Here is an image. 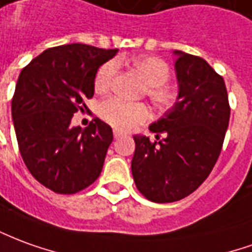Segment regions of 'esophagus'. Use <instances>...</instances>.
I'll return each mask as SVG.
<instances>
[{
    "instance_id": "obj_1",
    "label": "esophagus",
    "mask_w": 252,
    "mask_h": 252,
    "mask_svg": "<svg viewBox=\"0 0 252 252\" xmlns=\"http://www.w3.org/2000/svg\"><path fill=\"white\" fill-rule=\"evenodd\" d=\"M113 136H114V139H120V138H123V136H126V133H124V132L119 131V129H114Z\"/></svg>"
}]
</instances>
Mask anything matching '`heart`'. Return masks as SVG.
Instances as JSON below:
<instances>
[{
  "instance_id": "obj_1",
  "label": "heart",
  "mask_w": 252,
  "mask_h": 252,
  "mask_svg": "<svg viewBox=\"0 0 252 252\" xmlns=\"http://www.w3.org/2000/svg\"><path fill=\"white\" fill-rule=\"evenodd\" d=\"M133 65L149 84L147 95L158 109L169 108L175 101V94L165 83L169 80L170 69L163 60L150 56H142L133 60ZM117 72V61H109L96 72L95 89L106 90L112 84ZM99 114L103 120L119 129H133L149 119V109L143 103H132L120 98H109L102 102Z\"/></svg>"
}]
</instances>
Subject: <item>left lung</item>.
I'll list each match as a JSON object with an SVG mask.
<instances>
[{
	"mask_svg": "<svg viewBox=\"0 0 252 252\" xmlns=\"http://www.w3.org/2000/svg\"><path fill=\"white\" fill-rule=\"evenodd\" d=\"M177 96L149 129L164 138L133 135L131 170L136 187L151 202L169 203L192 193L217 162L229 124L225 82L207 61L173 50Z\"/></svg>",
	"mask_w": 252,
	"mask_h": 252,
	"instance_id": "8db88e82",
	"label": "left lung"
}]
</instances>
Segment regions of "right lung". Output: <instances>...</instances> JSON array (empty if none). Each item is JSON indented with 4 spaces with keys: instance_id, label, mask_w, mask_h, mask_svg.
<instances>
[{
    "instance_id": "1",
    "label": "right lung",
    "mask_w": 252,
    "mask_h": 252,
    "mask_svg": "<svg viewBox=\"0 0 252 252\" xmlns=\"http://www.w3.org/2000/svg\"><path fill=\"white\" fill-rule=\"evenodd\" d=\"M117 52L63 45L40 53L20 72L12 99L19 150L30 173L54 192H79L101 175L112 128L98 117L87 128L71 121L94 95L99 66Z\"/></svg>"
}]
</instances>
